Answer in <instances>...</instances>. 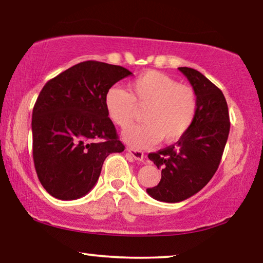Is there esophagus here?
<instances>
[{
  "label": "esophagus",
  "mask_w": 263,
  "mask_h": 263,
  "mask_svg": "<svg viewBox=\"0 0 263 263\" xmlns=\"http://www.w3.org/2000/svg\"><path fill=\"white\" fill-rule=\"evenodd\" d=\"M127 152L135 160H138V161H142L143 158H144V154L142 153V152L138 151V149H134V148H127Z\"/></svg>",
  "instance_id": "34e87169"
}]
</instances>
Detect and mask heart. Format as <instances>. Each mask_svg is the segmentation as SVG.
I'll return each mask as SVG.
<instances>
[{
  "label": "heart",
  "instance_id": "1",
  "mask_svg": "<svg viewBox=\"0 0 263 263\" xmlns=\"http://www.w3.org/2000/svg\"><path fill=\"white\" fill-rule=\"evenodd\" d=\"M104 105L109 119L122 129L130 127L138 109H143L144 122L125 132L124 140L134 147H146L160 139L166 143L181 139L196 119L198 101L191 86L149 70L129 84V92L120 86L110 87Z\"/></svg>",
  "mask_w": 263,
  "mask_h": 263
}]
</instances>
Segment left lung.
<instances>
[{
	"label": "left lung",
	"mask_w": 263,
	"mask_h": 263,
	"mask_svg": "<svg viewBox=\"0 0 263 263\" xmlns=\"http://www.w3.org/2000/svg\"><path fill=\"white\" fill-rule=\"evenodd\" d=\"M179 71L197 95L196 119L177 143L148 154L161 170V180L158 186L147 189V193L166 203L187 199L211 180L230 130L229 111L222 91L195 68L179 67Z\"/></svg>",
	"instance_id": "left-lung-1"
}]
</instances>
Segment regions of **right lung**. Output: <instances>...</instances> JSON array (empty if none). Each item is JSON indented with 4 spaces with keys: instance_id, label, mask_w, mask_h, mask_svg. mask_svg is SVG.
I'll return each mask as SVG.
<instances>
[{
    "instance_id": "obj_1",
    "label": "right lung",
    "mask_w": 263,
    "mask_h": 263,
    "mask_svg": "<svg viewBox=\"0 0 263 263\" xmlns=\"http://www.w3.org/2000/svg\"><path fill=\"white\" fill-rule=\"evenodd\" d=\"M133 74L87 60L48 81L33 108V160L44 189L57 199L91 191L105 158L124 151L104 105L106 91Z\"/></svg>"
}]
</instances>
